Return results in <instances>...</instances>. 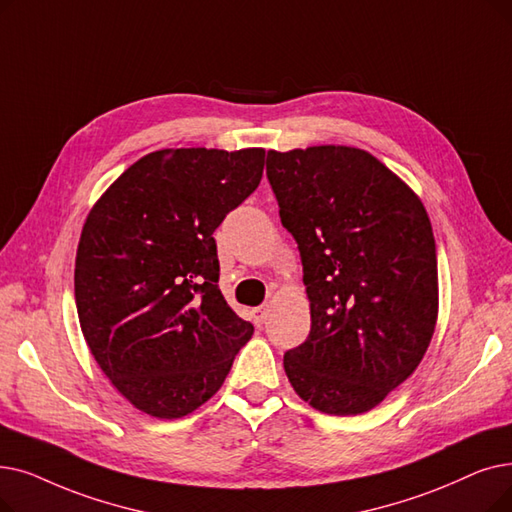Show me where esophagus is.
<instances>
[{
    "mask_svg": "<svg viewBox=\"0 0 512 512\" xmlns=\"http://www.w3.org/2000/svg\"><path fill=\"white\" fill-rule=\"evenodd\" d=\"M253 318H255V324L261 326L265 322V318H268V307H257L253 309Z\"/></svg>",
    "mask_w": 512,
    "mask_h": 512,
    "instance_id": "esophagus-1",
    "label": "esophagus"
}]
</instances>
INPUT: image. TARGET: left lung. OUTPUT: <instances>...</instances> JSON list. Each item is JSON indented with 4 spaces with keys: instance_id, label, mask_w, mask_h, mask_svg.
Wrapping results in <instances>:
<instances>
[{
    "instance_id": "1",
    "label": "left lung",
    "mask_w": 512,
    "mask_h": 512,
    "mask_svg": "<svg viewBox=\"0 0 512 512\" xmlns=\"http://www.w3.org/2000/svg\"><path fill=\"white\" fill-rule=\"evenodd\" d=\"M282 226L293 234L311 309L284 353L297 395L324 414L379 406L425 355L437 322V253L420 198L360 148L268 152Z\"/></svg>"
}]
</instances>
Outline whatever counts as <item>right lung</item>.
<instances>
[{"label":"right lung","instance_id":"obj_1","mask_svg":"<svg viewBox=\"0 0 512 512\" xmlns=\"http://www.w3.org/2000/svg\"><path fill=\"white\" fill-rule=\"evenodd\" d=\"M263 148H167L133 163L85 219L83 337L138 410L182 418L224 385L253 335L219 291L213 232L261 182Z\"/></svg>","mask_w":512,"mask_h":512}]
</instances>
